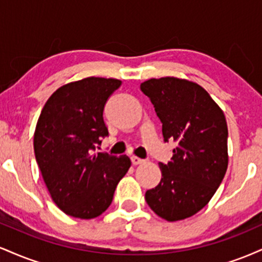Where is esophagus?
Masks as SVG:
<instances>
[{
    "instance_id": "34e87169",
    "label": "esophagus",
    "mask_w": 262,
    "mask_h": 262,
    "mask_svg": "<svg viewBox=\"0 0 262 262\" xmlns=\"http://www.w3.org/2000/svg\"><path fill=\"white\" fill-rule=\"evenodd\" d=\"M130 160H132V164H133V165H140V164H143V162H144L143 159L138 158V156H132Z\"/></svg>"
}]
</instances>
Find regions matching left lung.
<instances>
[{"mask_svg": "<svg viewBox=\"0 0 262 262\" xmlns=\"http://www.w3.org/2000/svg\"><path fill=\"white\" fill-rule=\"evenodd\" d=\"M140 90L154 104L164 141L176 143L171 160L159 162L161 181L146 191V203L169 222L192 217L209 202L227 172L223 111L203 87L187 80L150 79Z\"/></svg>", "mask_w": 262, "mask_h": 262, "instance_id": "1", "label": "left lung"}]
</instances>
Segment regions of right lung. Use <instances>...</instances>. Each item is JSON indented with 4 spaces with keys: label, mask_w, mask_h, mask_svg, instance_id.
<instances>
[{
    "label": "right lung",
    "mask_w": 262,
    "mask_h": 262,
    "mask_svg": "<svg viewBox=\"0 0 262 262\" xmlns=\"http://www.w3.org/2000/svg\"><path fill=\"white\" fill-rule=\"evenodd\" d=\"M122 81L87 77L56 90L39 116L35 160L56 206L71 217L92 219L111 206L130 167L127 155L96 152L108 137L104 104Z\"/></svg>",
    "instance_id": "right-lung-1"
}]
</instances>
